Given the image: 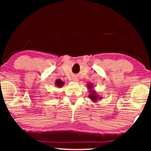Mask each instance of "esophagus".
Segmentation results:
<instances>
[{
	"mask_svg": "<svg viewBox=\"0 0 151 151\" xmlns=\"http://www.w3.org/2000/svg\"><path fill=\"white\" fill-rule=\"evenodd\" d=\"M73 81H75V82H77V81H78V80L76 79V78H73Z\"/></svg>",
	"mask_w": 151,
	"mask_h": 151,
	"instance_id": "esophagus-1",
	"label": "esophagus"
}]
</instances>
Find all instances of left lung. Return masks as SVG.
Returning <instances> with one entry per match:
<instances>
[{
    "mask_svg": "<svg viewBox=\"0 0 151 151\" xmlns=\"http://www.w3.org/2000/svg\"><path fill=\"white\" fill-rule=\"evenodd\" d=\"M87 88L88 89V92H89V95H88V98H90L91 100H92L93 102H98V100L102 99L100 95L94 89L93 84L88 83L87 84Z\"/></svg>",
    "mask_w": 151,
    "mask_h": 151,
    "instance_id": "left-lung-1",
    "label": "left lung"
}]
</instances>
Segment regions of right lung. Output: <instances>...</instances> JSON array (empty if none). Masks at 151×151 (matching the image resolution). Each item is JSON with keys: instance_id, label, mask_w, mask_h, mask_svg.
Instances as JSON below:
<instances>
[{"instance_id": "1", "label": "right lung", "mask_w": 151, "mask_h": 151, "mask_svg": "<svg viewBox=\"0 0 151 151\" xmlns=\"http://www.w3.org/2000/svg\"><path fill=\"white\" fill-rule=\"evenodd\" d=\"M55 84L58 88H61V87H63V86H64L65 82H64L63 81H62L60 79H58L55 81Z\"/></svg>"}]
</instances>
